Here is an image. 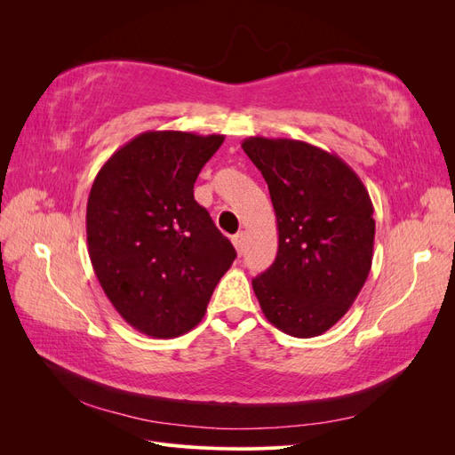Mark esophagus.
I'll use <instances>...</instances> for the list:
<instances>
[{"label": "esophagus", "instance_id": "esophagus-1", "mask_svg": "<svg viewBox=\"0 0 455 455\" xmlns=\"http://www.w3.org/2000/svg\"><path fill=\"white\" fill-rule=\"evenodd\" d=\"M231 241H233V246H235V249H237V252L241 254V252L244 251V243H246V231H239V233H235V235L231 237Z\"/></svg>", "mask_w": 455, "mask_h": 455}]
</instances>
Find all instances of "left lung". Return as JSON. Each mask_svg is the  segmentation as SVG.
Returning a JSON list of instances; mask_svg holds the SVG:
<instances>
[{
	"label": "left lung",
	"instance_id": "8db88e82",
	"mask_svg": "<svg viewBox=\"0 0 455 455\" xmlns=\"http://www.w3.org/2000/svg\"><path fill=\"white\" fill-rule=\"evenodd\" d=\"M244 154L266 178L279 251L252 279L266 319L294 338L332 328L359 296L374 256V204L336 154L301 140L251 136Z\"/></svg>",
	"mask_w": 455,
	"mask_h": 455
}]
</instances>
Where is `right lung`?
Masks as SVG:
<instances>
[{"instance_id": "obj_1", "label": "right lung", "mask_w": 455, "mask_h": 455, "mask_svg": "<svg viewBox=\"0 0 455 455\" xmlns=\"http://www.w3.org/2000/svg\"><path fill=\"white\" fill-rule=\"evenodd\" d=\"M224 134L148 131L96 174L89 256L104 294L132 328L176 338L196 328L237 252L196 201L194 184Z\"/></svg>"}]
</instances>
